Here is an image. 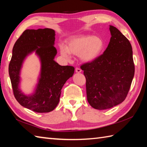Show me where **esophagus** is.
Here are the masks:
<instances>
[{
  "instance_id": "34e87169",
  "label": "esophagus",
  "mask_w": 147,
  "mask_h": 147,
  "mask_svg": "<svg viewBox=\"0 0 147 147\" xmlns=\"http://www.w3.org/2000/svg\"><path fill=\"white\" fill-rule=\"evenodd\" d=\"M76 72L78 73H81V72H82V70H81V69L79 68V67H76Z\"/></svg>"
}]
</instances>
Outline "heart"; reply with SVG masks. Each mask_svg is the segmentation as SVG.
Listing matches in <instances>:
<instances>
[{"label":"heart","instance_id":"1","mask_svg":"<svg viewBox=\"0 0 147 147\" xmlns=\"http://www.w3.org/2000/svg\"><path fill=\"white\" fill-rule=\"evenodd\" d=\"M105 43L99 36L91 35H80L71 37L67 42V47L60 45L61 55L69 59L70 54L79 55L84 62L95 61L104 51Z\"/></svg>","mask_w":147,"mask_h":147}]
</instances>
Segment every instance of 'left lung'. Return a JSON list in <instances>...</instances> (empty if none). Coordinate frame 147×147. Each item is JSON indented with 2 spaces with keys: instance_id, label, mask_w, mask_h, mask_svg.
<instances>
[{
  "instance_id": "obj_1",
  "label": "left lung",
  "mask_w": 147,
  "mask_h": 147,
  "mask_svg": "<svg viewBox=\"0 0 147 147\" xmlns=\"http://www.w3.org/2000/svg\"><path fill=\"white\" fill-rule=\"evenodd\" d=\"M111 38L103 54L83 64L86 78L87 100L98 110L123 102L129 92L135 74L132 47L116 28L110 26Z\"/></svg>"
}]
</instances>
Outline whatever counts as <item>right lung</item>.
<instances>
[{
    "label": "right lung",
    "instance_id": "right-lung-1",
    "mask_svg": "<svg viewBox=\"0 0 147 147\" xmlns=\"http://www.w3.org/2000/svg\"><path fill=\"white\" fill-rule=\"evenodd\" d=\"M55 35V31L50 28L26 30L15 43L9 65L14 97L22 106L39 113L49 112L57 107L62 86L74 72V67L62 66L54 60L57 54ZM33 51L40 59L41 73L35 92L26 96L18 88L20 70L24 59Z\"/></svg>",
    "mask_w": 147,
    "mask_h": 147
}]
</instances>
